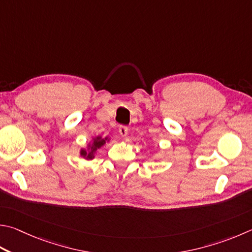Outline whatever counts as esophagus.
I'll return each instance as SVG.
<instances>
[{"label":"esophagus","mask_w":252,"mask_h":252,"mask_svg":"<svg viewBox=\"0 0 252 252\" xmlns=\"http://www.w3.org/2000/svg\"><path fill=\"white\" fill-rule=\"evenodd\" d=\"M127 131H129V129H127V126H121L120 127H119V133H120L122 138H126V136L127 135Z\"/></svg>","instance_id":"1"}]
</instances>
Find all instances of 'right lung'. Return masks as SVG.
Segmentation results:
<instances>
[{
    "mask_svg": "<svg viewBox=\"0 0 252 252\" xmlns=\"http://www.w3.org/2000/svg\"><path fill=\"white\" fill-rule=\"evenodd\" d=\"M110 138L109 136H106V138H102V136H94V138L91 139V141H89V143L87 144L86 148H82L79 151V154L81 158H84L87 161H91L95 158V153L97 151L102 148L103 145H106V143L110 142Z\"/></svg>",
    "mask_w": 252,
    "mask_h": 252,
    "instance_id": "add662e5",
    "label": "right lung"
}]
</instances>
